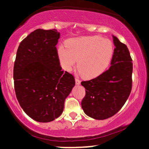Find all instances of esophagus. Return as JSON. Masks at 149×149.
<instances>
[{"label": "esophagus", "instance_id": "obj_1", "mask_svg": "<svg viewBox=\"0 0 149 149\" xmlns=\"http://www.w3.org/2000/svg\"><path fill=\"white\" fill-rule=\"evenodd\" d=\"M75 81H76V85H80V80L78 78H75Z\"/></svg>", "mask_w": 149, "mask_h": 149}]
</instances>
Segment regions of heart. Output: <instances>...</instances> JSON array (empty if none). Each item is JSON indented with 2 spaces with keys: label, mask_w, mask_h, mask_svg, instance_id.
I'll list each match as a JSON object with an SVG mask.
<instances>
[{
  "label": "heart",
  "mask_w": 149,
  "mask_h": 149,
  "mask_svg": "<svg viewBox=\"0 0 149 149\" xmlns=\"http://www.w3.org/2000/svg\"><path fill=\"white\" fill-rule=\"evenodd\" d=\"M66 45L67 47L60 45L57 49L61 66L66 71H71L78 60V72L87 79L102 74L113 55L112 42L97 36L70 39Z\"/></svg>",
  "instance_id": "1"
}]
</instances>
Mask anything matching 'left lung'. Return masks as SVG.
<instances>
[{
	"mask_svg": "<svg viewBox=\"0 0 149 149\" xmlns=\"http://www.w3.org/2000/svg\"><path fill=\"white\" fill-rule=\"evenodd\" d=\"M115 49L111 66L107 71L81 85L86 95L81 102L83 111L96 120H104L118 112L132 90V63L129 50L113 36Z\"/></svg>",
	"mask_w": 149,
	"mask_h": 149,
	"instance_id": "8db88e82",
	"label": "left lung"
}]
</instances>
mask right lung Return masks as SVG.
<instances>
[{
    "instance_id": "1",
    "label": "right lung",
    "mask_w": 149,
    "mask_h": 149,
    "mask_svg": "<svg viewBox=\"0 0 149 149\" xmlns=\"http://www.w3.org/2000/svg\"><path fill=\"white\" fill-rule=\"evenodd\" d=\"M60 33L38 29L20 42L14 64L17 99L26 113L48 123L64 111V101L75 86L73 76L62 71L56 45Z\"/></svg>"
}]
</instances>
